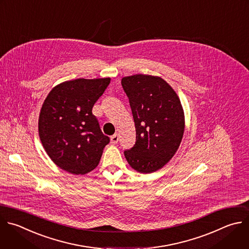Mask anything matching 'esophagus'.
<instances>
[{
	"instance_id": "34e87169",
	"label": "esophagus",
	"mask_w": 249,
	"mask_h": 249,
	"mask_svg": "<svg viewBox=\"0 0 249 249\" xmlns=\"http://www.w3.org/2000/svg\"><path fill=\"white\" fill-rule=\"evenodd\" d=\"M118 140H119V136H118L117 134H114L113 136L110 137V142H111V143H113V144L117 143V142H118Z\"/></svg>"
}]
</instances>
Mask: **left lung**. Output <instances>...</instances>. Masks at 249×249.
Wrapping results in <instances>:
<instances>
[{"mask_svg": "<svg viewBox=\"0 0 249 249\" xmlns=\"http://www.w3.org/2000/svg\"><path fill=\"white\" fill-rule=\"evenodd\" d=\"M121 84L136 128V142L124 155L136 171L154 172L173 157L182 142L185 116L180 99L157 76L136 74L122 78Z\"/></svg>", "mask_w": 249, "mask_h": 249, "instance_id": "left-lung-1", "label": "left lung"}]
</instances>
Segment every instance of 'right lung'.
I'll return each mask as SVG.
<instances>
[{"mask_svg":"<svg viewBox=\"0 0 249 249\" xmlns=\"http://www.w3.org/2000/svg\"><path fill=\"white\" fill-rule=\"evenodd\" d=\"M110 78L75 79L55 86L39 116L42 144L57 166L79 175L94 170L109 138L103 134L92 109Z\"/></svg>","mask_w":249,"mask_h":249,"instance_id":"1","label":"right lung"}]
</instances>
